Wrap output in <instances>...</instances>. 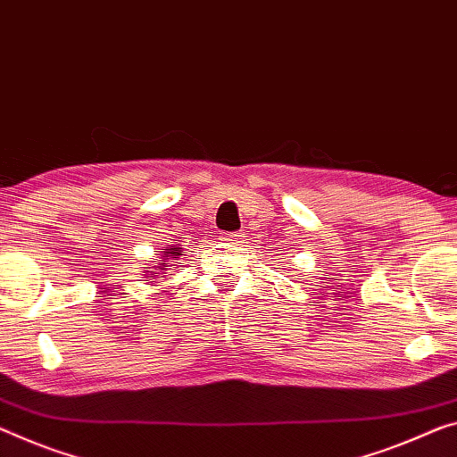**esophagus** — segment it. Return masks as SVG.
Returning <instances> with one entry per match:
<instances>
[{"label":"esophagus","mask_w":457,"mask_h":457,"mask_svg":"<svg viewBox=\"0 0 457 457\" xmlns=\"http://www.w3.org/2000/svg\"><path fill=\"white\" fill-rule=\"evenodd\" d=\"M220 241H224L227 245H238V243H243V235L241 233H222Z\"/></svg>","instance_id":"esophagus-1"}]
</instances>
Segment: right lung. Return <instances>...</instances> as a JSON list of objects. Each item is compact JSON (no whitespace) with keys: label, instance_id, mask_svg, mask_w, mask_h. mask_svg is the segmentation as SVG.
<instances>
[{"label":"right lung","instance_id":"add662e5","mask_svg":"<svg viewBox=\"0 0 457 457\" xmlns=\"http://www.w3.org/2000/svg\"><path fill=\"white\" fill-rule=\"evenodd\" d=\"M181 253H184V251H181V247H178V245H175V247H167L163 251V257L165 259H175L178 255H181ZM161 270H167V263H163V268H161ZM151 276H153V273H151Z\"/></svg>","mask_w":457,"mask_h":457}]
</instances>
